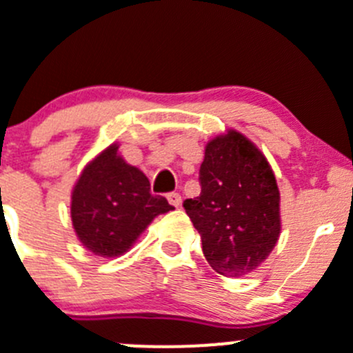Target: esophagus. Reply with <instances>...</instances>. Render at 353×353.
Instances as JSON below:
<instances>
[{
    "label": "esophagus",
    "mask_w": 353,
    "mask_h": 353,
    "mask_svg": "<svg viewBox=\"0 0 353 353\" xmlns=\"http://www.w3.org/2000/svg\"><path fill=\"white\" fill-rule=\"evenodd\" d=\"M167 200H169V203L174 205V207H179V205H181V194L176 193V191H172V193L167 194Z\"/></svg>",
    "instance_id": "34e87169"
}]
</instances>
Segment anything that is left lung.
<instances>
[{
  "label": "left lung",
  "instance_id": "1",
  "mask_svg": "<svg viewBox=\"0 0 353 353\" xmlns=\"http://www.w3.org/2000/svg\"><path fill=\"white\" fill-rule=\"evenodd\" d=\"M200 196L183 207L201 236L207 262L219 274L239 278L255 271L281 231L279 190L268 159L236 131L205 148Z\"/></svg>",
  "mask_w": 353,
  "mask_h": 353
}]
</instances>
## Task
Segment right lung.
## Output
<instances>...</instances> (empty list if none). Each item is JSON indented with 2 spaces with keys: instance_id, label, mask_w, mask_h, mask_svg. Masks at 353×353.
<instances>
[{
  "instance_id": "add662e5",
  "label": "right lung",
  "mask_w": 353,
  "mask_h": 353,
  "mask_svg": "<svg viewBox=\"0 0 353 353\" xmlns=\"http://www.w3.org/2000/svg\"><path fill=\"white\" fill-rule=\"evenodd\" d=\"M112 145L82 170L72 193V224L88 250L100 256H117L131 248L160 214L172 205L152 194L150 181L125 163Z\"/></svg>"
}]
</instances>
